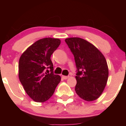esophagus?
<instances>
[{
    "instance_id": "esophagus-1",
    "label": "esophagus",
    "mask_w": 126,
    "mask_h": 126,
    "mask_svg": "<svg viewBox=\"0 0 126 126\" xmlns=\"http://www.w3.org/2000/svg\"><path fill=\"white\" fill-rule=\"evenodd\" d=\"M62 78L64 79H67L69 78V76H62Z\"/></svg>"
}]
</instances>
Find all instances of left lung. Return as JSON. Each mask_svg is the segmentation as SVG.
<instances>
[{
    "instance_id": "obj_1",
    "label": "left lung",
    "mask_w": 126,
    "mask_h": 126,
    "mask_svg": "<svg viewBox=\"0 0 126 126\" xmlns=\"http://www.w3.org/2000/svg\"><path fill=\"white\" fill-rule=\"evenodd\" d=\"M75 57L78 73L75 91L83 100L97 99L104 90L108 78L106 59L98 49L78 37L65 40Z\"/></svg>"
}]
</instances>
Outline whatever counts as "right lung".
Segmentation results:
<instances>
[{"instance_id": "add662e5", "label": "right lung", "mask_w": 126, "mask_h": 126, "mask_svg": "<svg viewBox=\"0 0 126 126\" xmlns=\"http://www.w3.org/2000/svg\"><path fill=\"white\" fill-rule=\"evenodd\" d=\"M60 43L59 38L40 39L27 48L20 57L19 79L26 93L35 102L48 100L61 80L59 75L53 73L50 59Z\"/></svg>"}]
</instances>
